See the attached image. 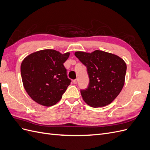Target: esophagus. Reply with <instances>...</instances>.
<instances>
[{
    "label": "esophagus",
    "mask_w": 150,
    "mask_h": 150,
    "mask_svg": "<svg viewBox=\"0 0 150 150\" xmlns=\"http://www.w3.org/2000/svg\"><path fill=\"white\" fill-rule=\"evenodd\" d=\"M73 83L74 84H76L77 83H78V79H76L73 80Z\"/></svg>",
    "instance_id": "1"
}]
</instances>
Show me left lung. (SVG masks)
I'll list each match as a JSON object with an SVG mask.
<instances>
[{
	"label": "left lung",
	"instance_id": "obj_1",
	"mask_svg": "<svg viewBox=\"0 0 150 150\" xmlns=\"http://www.w3.org/2000/svg\"><path fill=\"white\" fill-rule=\"evenodd\" d=\"M75 56L87 67L89 83L81 90L83 100L93 108L108 105L123 88L126 72L124 60L115 54L96 50L91 53L77 51Z\"/></svg>",
	"mask_w": 150,
	"mask_h": 150
}]
</instances>
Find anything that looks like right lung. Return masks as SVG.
Listing matches in <instances>:
<instances>
[{
	"label": "right lung",
	"mask_w": 150,
	"mask_h": 150,
	"mask_svg": "<svg viewBox=\"0 0 150 150\" xmlns=\"http://www.w3.org/2000/svg\"><path fill=\"white\" fill-rule=\"evenodd\" d=\"M69 54L44 49L30 54L22 61V83L34 101L44 106H51L61 100L71 82L63 64Z\"/></svg>",
	"instance_id": "1"
}]
</instances>
